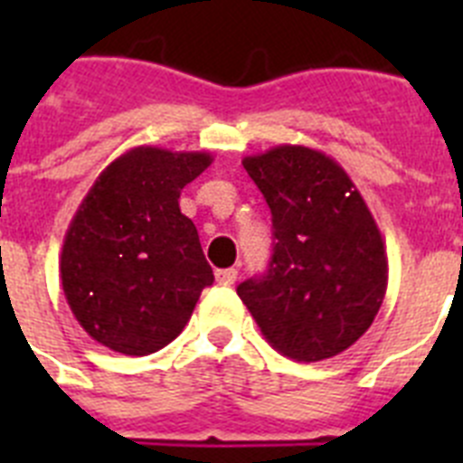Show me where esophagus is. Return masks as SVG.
I'll use <instances>...</instances> for the list:
<instances>
[{
    "instance_id": "1",
    "label": "esophagus",
    "mask_w": 463,
    "mask_h": 463,
    "mask_svg": "<svg viewBox=\"0 0 463 463\" xmlns=\"http://www.w3.org/2000/svg\"><path fill=\"white\" fill-rule=\"evenodd\" d=\"M236 278H239V271H236V269H218V271H215V280H218L220 285H234Z\"/></svg>"
}]
</instances>
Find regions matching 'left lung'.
Masks as SVG:
<instances>
[{
  "label": "left lung",
  "mask_w": 463,
  "mask_h": 463,
  "mask_svg": "<svg viewBox=\"0 0 463 463\" xmlns=\"http://www.w3.org/2000/svg\"><path fill=\"white\" fill-rule=\"evenodd\" d=\"M273 218V255L236 292L285 357L322 362L357 343L387 292V252L364 196L336 159L282 143L243 159Z\"/></svg>",
  "instance_id": "left-lung-1"
}]
</instances>
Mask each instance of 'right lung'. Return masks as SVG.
<instances>
[{
	"label": "right lung",
	"instance_id": "obj_1",
	"mask_svg": "<svg viewBox=\"0 0 463 463\" xmlns=\"http://www.w3.org/2000/svg\"><path fill=\"white\" fill-rule=\"evenodd\" d=\"M211 153L127 150L90 187L64 236L60 278L88 336L132 357L169 345L213 282L199 234L178 206Z\"/></svg>",
	"mask_w": 463,
	"mask_h": 463
}]
</instances>
